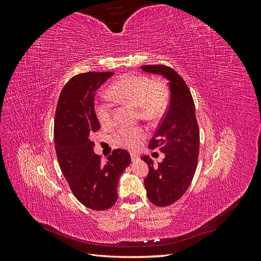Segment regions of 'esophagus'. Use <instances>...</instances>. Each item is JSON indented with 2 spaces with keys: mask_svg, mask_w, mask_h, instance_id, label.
I'll return each instance as SVG.
<instances>
[{
  "mask_svg": "<svg viewBox=\"0 0 261 261\" xmlns=\"http://www.w3.org/2000/svg\"><path fill=\"white\" fill-rule=\"evenodd\" d=\"M130 156H132V161H133V162H137V161H139V155H138L137 153H135V152H132V153H130Z\"/></svg>",
  "mask_w": 261,
  "mask_h": 261,
  "instance_id": "esophagus-1",
  "label": "esophagus"
}]
</instances>
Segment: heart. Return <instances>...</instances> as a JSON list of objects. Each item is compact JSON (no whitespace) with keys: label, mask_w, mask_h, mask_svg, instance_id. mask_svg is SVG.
I'll return each mask as SVG.
<instances>
[{"label":"heart","mask_w":261,"mask_h":261,"mask_svg":"<svg viewBox=\"0 0 261 261\" xmlns=\"http://www.w3.org/2000/svg\"><path fill=\"white\" fill-rule=\"evenodd\" d=\"M109 96L113 99L138 108L140 116L145 120L160 117L168 107L169 90L161 81H151L143 75L130 74L116 81L109 88ZM98 121L103 126L113 124L111 106L101 103L96 107ZM147 133L144 128H122L115 134V144L120 147L135 150L145 140Z\"/></svg>","instance_id":"b5f03b06"}]
</instances>
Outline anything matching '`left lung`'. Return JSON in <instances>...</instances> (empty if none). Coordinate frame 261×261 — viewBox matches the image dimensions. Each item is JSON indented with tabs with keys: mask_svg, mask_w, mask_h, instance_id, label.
Here are the masks:
<instances>
[{
	"mask_svg": "<svg viewBox=\"0 0 261 261\" xmlns=\"http://www.w3.org/2000/svg\"><path fill=\"white\" fill-rule=\"evenodd\" d=\"M147 73L162 75L171 91L168 111L151 140L150 149L165 154L154 167L148 155L141 156L149 167L145 187L149 200L158 207H167L185 194L195 175L199 154V127L191 90L174 69L165 65H144Z\"/></svg>",
	"mask_w": 261,
	"mask_h": 261,
	"instance_id": "left-lung-1",
	"label": "left lung"
}]
</instances>
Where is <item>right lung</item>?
Listing matches in <instances>:
<instances>
[{
  "mask_svg": "<svg viewBox=\"0 0 261 261\" xmlns=\"http://www.w3.org/2000/svg\"><path fill=\"white\" fill-rule=\"evenodd\" d=\"M113 72L78 74L63 88L54 121V144L63 175L76 198L92 210H107L117 200L118 178L130 154L115 149L106 161L93 152L91 136L100 128L94 93Z\"/></svg>",
  "mask_w": 261,
  "mask_h": 261,
  "instance_id": "1",
  "label": "right lung"
}]
</instances>
